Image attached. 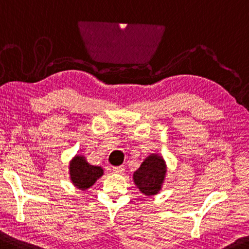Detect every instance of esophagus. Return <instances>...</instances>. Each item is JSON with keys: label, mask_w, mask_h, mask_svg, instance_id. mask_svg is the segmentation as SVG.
<instances>
[{"label": "esophagus", "mask_w": 249, "mask_h": 249, "mask_svg": "<svg viewBox=\"0 0 249 249\" xmlns=\"http://www.w3.org/2000/svg\"><path fill=\"white\" fill-rule=\"evenodd\" d=\"M112 171H114V173H123L124 172V166H115L112 167Z\"/></svg>", "instance_id": "1"}]
</instances>
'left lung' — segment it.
Instances as JSON below:
<instances>
[{
  "label": "left lung",
  "mask_w": 249,
  "mask_h": 249,
  "mask_svg": "<svg viewBox=\"0 0 249 249\" xmlns=\"http://www.w3.org/2000/svg\"><path fill=\"white\" fill-rule=\"evenodd\" d=\"M165 175H166V164L164 158L159 155L151 154L134 172L133 180L142 194L145 196H154L160 191Z\"/></svg>",
  "instance_id": "1"
}]
</instances>
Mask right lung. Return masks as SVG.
I'll return each mask as SVG.
<instances>
[{"instance_id":"1","label":"right lung","mask_w":249,"mask_h":249,"mask_svg":"<svg viewBox=\"0 0 249 249\" xmlns=\"http://www.w3.org/2000/svg\"><path fill=\"white\" fill-rule=\"evenodd\" d=\"M71 180L76 188L85 190L92 187L99 178L102 177L104 170L100 166H93L86 161L84 156H75L69 164Z\"/></svg>"}]
</instances>
